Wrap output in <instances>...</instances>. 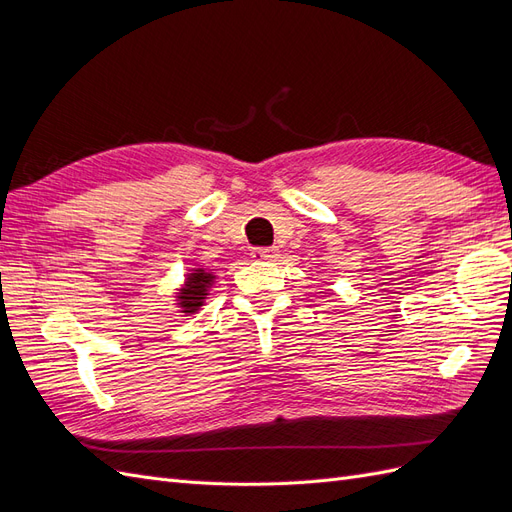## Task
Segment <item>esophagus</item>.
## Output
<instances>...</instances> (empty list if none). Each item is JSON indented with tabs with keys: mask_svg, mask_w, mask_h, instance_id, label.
<instances>
[{
	"mask_svg": "<svg viewBox=\"0 0 512 512\" xmlns=\"http://www.w3.org/2000/svg\"><path fill=\"white\" fill-rule=\"evenodd\" d=\"M252 258L254 260H275L277 258V250L275 247H254L252 250Z\"/></svg>",
	"mask_w": 512,
	"mask_h": 512,
	"instance_id": "1",
	"label": "esophagus"
}]
</instances>
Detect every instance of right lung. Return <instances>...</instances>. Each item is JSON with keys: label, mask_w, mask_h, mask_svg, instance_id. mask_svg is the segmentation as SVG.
Wrapping results in <instances>:
<instances>
[{"label": "right lung", "mask_w": 512, "mask_h": 512, "mask_svg": "<svg viewBox=\"0 0 512 512\" xmlns=\"http://www.w3.org/2000/svg\"><path fill=\"white\" fill-rule=\"evenodd\" d=\"M209 282H211V273H207V271H194L188 277V284H185L183 292L179 294L181 307L185 309V312L192 314L200 305H203Z\"/></svg>", "instance_id": "1"}]
</instances>
